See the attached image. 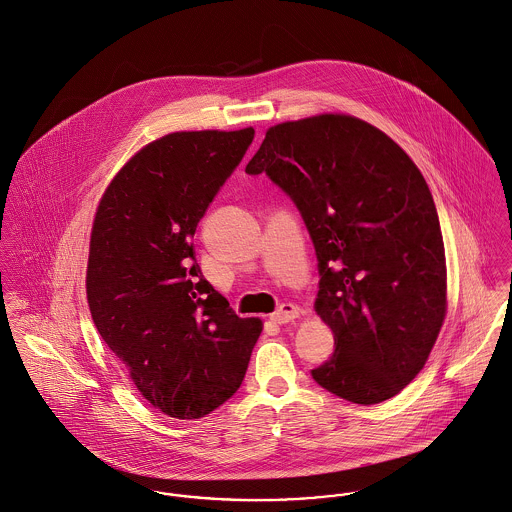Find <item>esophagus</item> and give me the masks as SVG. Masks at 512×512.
I'll return each mask as SVG.
<instances>
[{
    "mask_svg": "<svg viewBox=\"0 0 512 512\" xmlns=\"http://www.w3.org/2000/svg\"><path fill=\"white\" fill-rule=\"evenodd\" d=\"M298 315H300L298 306L282 304L275 314H271V321H275V323H288V321H294Z\"/></svg>",
    "mask_w": 512,
    "mask_h": 512,
    "instance_id": "1",
    "label": "esophagus"
}]
</instances>
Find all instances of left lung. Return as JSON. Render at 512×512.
I'll return each mask as SVG.
<instances>
[{"label":"left lung","mask_w":512,"mask_h":512,"mask_svg":"<svg viewBox=\"0 0 512 512\" xmlns=\"http://www.w3.org/2000/svg\"><path fill=\"white\" fill-rule=\"evenodd\" d=\"M245 171L290 195L314 241L315 314L335 337L315 382L358 405L399 394L448 308L444 241L419 167L370 122L323 113L271 126Z\"/></svg>","instance_id":"obj_1"}]
</instances>
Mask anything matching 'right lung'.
<instances>
[{"label":"right lung","instance_id":"right-lung-1","mask_svg":"<svg viewBox=\"0 0 512 512\" xmlns=\"http://www.w3.org/2000/svg\"><path fill=\"white\" fill-rule=\"evenodd\" d=\"M253 134L247 126L161 136L120 167L93 218V323L142 397L175 419H200L236 394L263 331L204 280L193 249L200 218Z\"/></svg>","mask_w":512,"mask_h":512}]
</instances>
